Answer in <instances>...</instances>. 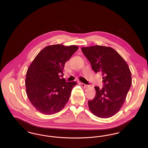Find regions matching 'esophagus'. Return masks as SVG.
Here are the masks:
<instances>
[{
	"label": "esophagus",
	"instance_id": "1",
	"mask_svg": "<svg viewBox=\"0 0 148 148\" xmlns=\"http://www.w3.org/2000/svg\"><path fill=\"white\" fill-rule=\"evenodd\" d=\"M81 85L84 88H88L89 86L88 85L85 84L84 83H81Z\"/></svg>",
	"mask_w": 148,
	"mask_h": 148
}]
</instances>
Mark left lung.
Wrapping results in <instances>:
<instances>
[{"label":"left lung","instance_id":"8db88e82","mask_svg":"<svg viewBox=\"0 0 148 148\" xmlns=\"http://www.w3.org/2000/svg\"><path fill=\"white\" fill-rule=\"evenodd\" d=\"M82 50L96 73L103 76V86H95L96 95L88 101L90 110L101 118L113 116L123 105L132 85L131 71L124 59L110 47L95 45Z\"/></svg>","mask_w":148,"mask_h":148}]
</instances>
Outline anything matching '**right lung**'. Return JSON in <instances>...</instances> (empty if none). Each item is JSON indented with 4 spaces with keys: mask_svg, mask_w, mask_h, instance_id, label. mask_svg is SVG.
<instances>
[{
    "mask_svg": "<svg viewBox=\"0 0 148 148\" xmlns=\"http://www.w3.org/2000/svg\"><path fill=\"white\" fill-rule=\"evenodd\" d=\"M76 45H49L42 50L26 74V92L32 104L40 113L60 112L67 103L76 82H66L63 71L66 62L77 50Z\"/></svg>",
    "mask_w": 148,
    "mask_h": 148,
    "instance_id": "1",
    "label": "right lung"
}]
</instances>
